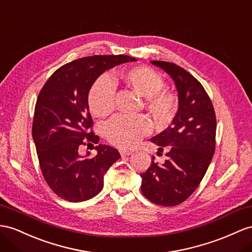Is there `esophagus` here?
I'll list each match as a JSON object with an SVG mask.
<instances>
[{"label":"esophagus","instance_id":"obj_1","mask_svg":"<svg viewBox=\"0 0 252 252\" xmlns=\"http://www.w3.org/2000/svg\"><path fill=\"white\" fill-rule=\"evenodd\" d=\"M119 152H120V156H121L122 158L127 157V156H131V154H132V151H128V150H122V149H121Z\"/></svg>","mask_w":252,"mask_h":252}]
</instances>
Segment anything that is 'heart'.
<instances>
[{
    "label": "heart",
    "instance_id": "heart-1",
    "mask_svg": "<svg viewBox=\"0 0 252 252\" xmlns=\"http://www.w3.org/2000/svg\"><path fill=\"white\" fill-rule=\"evenodd\" d=\"M124 79L135 93L144 96V105L158 121L165 126L172 119L178 106L176 94L164 87L165 81L158 71L147 66L133 67L124 72ZM115 84L111 76L103 74L93 84L88 94V106L95 117H105L114 109ZM151 131L150 121L144 115H117L104 126L112 145L128 149L137 146Z\"/></svg>",
    "mask_w": 252,
    "mask_h": 252
}]
</instances>
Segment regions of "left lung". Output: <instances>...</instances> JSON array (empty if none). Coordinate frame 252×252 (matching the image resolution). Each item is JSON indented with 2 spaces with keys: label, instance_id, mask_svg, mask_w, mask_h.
<instances>
[{
  "label": "left lung",
  "instance_id": "obj_1",
  "mask_svg": "<svg viewBox=\"0 0 252 252\" xmlns=\"http://www.w3.org/2000/svg\"><path fill=\"white\" fill-rule=\"evenodd\" d=\"M151 63L175 81L179 109L171 125L151 138L159 151L166 149L167 159L158 165L152 158L149 168L140 175V189L151 202L175 206L196 190L209 168L216 146V116L209 94L196 77L176 63Z\"/></svg>",
  "mask_w": 252,
  "mask_h": 252
}]
</instances>
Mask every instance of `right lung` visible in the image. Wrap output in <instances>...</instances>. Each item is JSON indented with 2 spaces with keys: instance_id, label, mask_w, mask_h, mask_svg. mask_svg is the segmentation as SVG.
<instances>
[{
  "instance_id": "add662e5",
  "label": "right lung",
  "mask_w": 252,
  "mask_h": 252,
  "mask_svg": "<svg viewBox=\"0 0 252 252\" xmlns=\"http://www.w3.org/2000/svg\"><path fill=\"white\" fill-rule=\"evenodd\" d=\"M127 55H94L63 64L49 77L38 95L32 134L46 182L70 202L92 199L102 190L104 175L119 152L98 145L96 156H80L82 146L98 144L88 111V93L105 70L135 62Z\"/></svg>"
}]
</instances>
